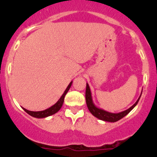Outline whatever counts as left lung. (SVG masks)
I'll list each match as a JSON object with an SVG mask.
<instances>
[{
  "instance_id": "8db88e82",
  "label": "left lung",
  "mask_w": 157,
  "mask_h": 157,
  "mask_svg": "<svg viewBox=\"0 0 157 157\" xmlns=\"http://www.w3.org/2000/svg\"><path fill=\"white\" fill-rule=\"evenodd\" d=\"M138 98V100H136V102L131 107L129 108L128 109L125 110V111H121V112L119 113H111L109 111H106L105 110L98 108L97 106L95 105V104L94 103L93 99H92V94H91V89H90L89 85L86 83V104H87V107L89 109V111L91 113V114L94 115L95 117L98 118L99 120H103V121L106 122H114L118 121V120H121L122 118H123L124 117L126 116L130 111L132 110L137 105L139 100H140V97Z\"/></svg>"
}]
</instances>
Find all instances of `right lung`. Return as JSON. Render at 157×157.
Returning <instances> with one entry per match:
<instances>
[{
  "instance_id": "1",
  "label": "right lung",
  "mask_w": 157,
  "mask_h": 157,
  "mask_svg": "<svg viewBox=\"0 0 157 157\" xmlns=\"http://www.w3.org/2000/svg\"><path fill=\"white\" fill-rule=\"evenodd\" d=\"M72 82L73 81H71V82H70V83L68 84L67 88H66V90H65V91L62 94V96L60 97V98L58 100V101L56 102L55 105L51 106V107L48 108V109L44 110V111H29V110L24 109V108H23V109L28 114H29L30 116L33 117H35V118H38V119L47 117L52 116V115L55 114V113H57V111L61 109V107H62L63 104V102H64L65 96H66V94H67L68 90H69L70 88H71Z\"/></svg>"
}]
</instances>
